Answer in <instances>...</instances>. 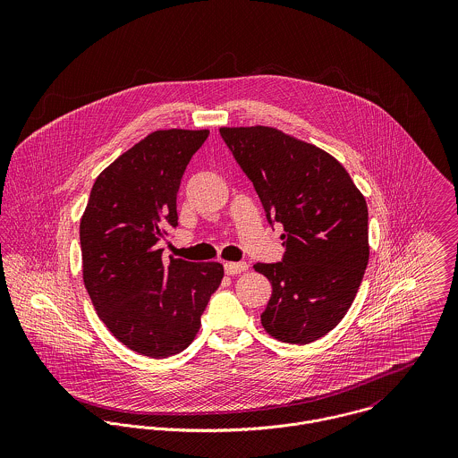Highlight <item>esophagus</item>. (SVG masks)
<instances>
[{"label": "esophagus", "instance_id": "34e87169", "mask_svg": "<svg viewBox=\"0 0 458 458\" xmlns=\"http://www.w3.org/2000/svg\"><path fill=\"white\" fill-rule=\"evenodd\" d=\"M224 269L227 275H238V273H243L249 269V264L247 262H225L224 264Z\"/></svg>", "mask_w": 458, "mask_h": 458}]
</instances>
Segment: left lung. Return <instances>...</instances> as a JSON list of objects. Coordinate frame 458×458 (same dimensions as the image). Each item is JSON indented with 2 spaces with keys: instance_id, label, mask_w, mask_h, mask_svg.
<instances>
[{
  "instance_id": "8db88e82",
  "label": "left lung",
  "mask_w": 458,
  "mask_h": 458,
  "mask_svg": "<svg viewBox=\"0 0 458 458\" xmlns=\"http://www.w3.org/2000/svg\"><path fill=\"white\" fill-rule=\"evenodd\" d=\"M254 183L267 222L285 234L280 262L254 269L271 282L264 329L310 344L347 314L369 264V209L342 164L321 148L271 127L220 129Z\"/></svg>"
}]
</instances>
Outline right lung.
<instances>
[{"mask_svg":"<svg viewBox=\"0 0 458 458\" xmlns=\"http://www.w3.org/2000/svg\"><path fill=\"white\" fill-rule=\"evenodd\" d=\"M209 131H157L95 180L81 218L82 278L109 331L129 349L167 358L196 338L218 289L220 262L162 261L157 243L178 225L176 194Z\"/></svg>","mask_w":458,"mask_h":458,"instance_id":"obj_1","label":"right lung"}]
</instances>
